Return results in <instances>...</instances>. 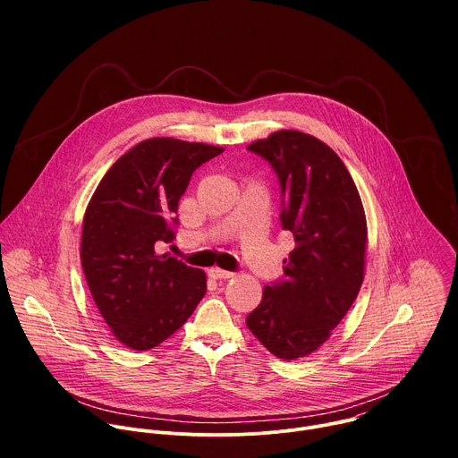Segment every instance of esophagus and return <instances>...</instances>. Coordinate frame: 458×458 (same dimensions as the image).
I'll list each match as a JSON object with an SVG mask.
<instances>
[{
	"label": "esophagus",
	"instance_id": "esophagus-1",
	"mask_svg": "<svg viewBox=\"0 0 458 458\" xmlns=\"http://www.w3.org/2000/svg\"><path fill=\"white\" fill-rule=\"evenodd\" d=\"M208 276H210L212 279H217V281L233 277V274H232V272H226V270H221V268H210V270H208Z\"/></svg>",
	"mask_w": 458,
	"mask_h": 458
}]
</instances>
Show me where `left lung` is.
Here are the masks:
<instances>
[{
	"label": "left lung",
	"instance_id": "8db88e82",
	"mask_svg": "<svg viewBox=\"0 0 458 458\" xmlns=\"http://www.w3.org/2000/svg\"><path fill=\"white\" fill-rule=\"evenodd\" d=\"M279 177L283 230L295 248L284 277L268 284L246 317L270 353L293 360L315 352L352 308L364 279L366 216L341 157L299 130H279L248 147Z\"/></svg>",
	"mask_w": 458,
	"mask_h": 458
}]
</instances>
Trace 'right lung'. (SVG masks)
Listing matches in <instances>:
<instances>
[{"label":"right lung","mask_w":458,"mask_h":458,"mask_svg":"<svg viewBox=\"0 0 458 458\" xmlns=\"http://www.w3.org/2000/svg\"><path fill=\"white\" fill-rule=\"evenodd\" d=\"M225 148L172 138L141 141L121 156L87 207L81 265L94 302L124 346L147 352L177 332L207 293L203 270L159 255L175 237L191 174Z\"/></svg>","instance_id":"add662e5"}]
</instances>
